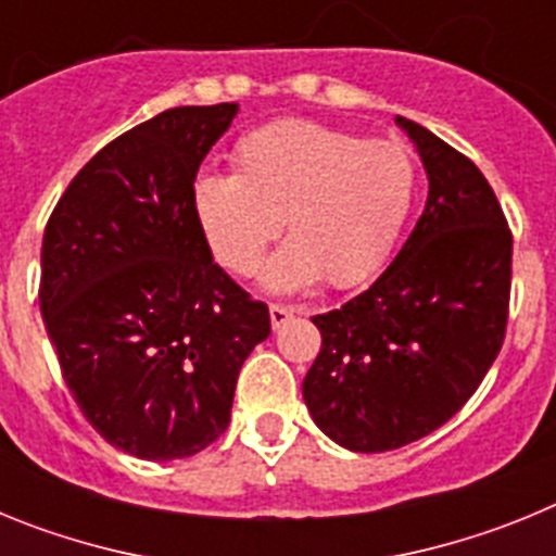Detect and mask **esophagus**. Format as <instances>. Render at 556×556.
<instances>
[{
  "instance_id": "obj_1",
  "label": "esophagus",
  "mask_w": 556,
  "mask_h": 556,
  "mask_svg": "<svg viewBox=\"0 0 556 556\" xmlns=\"http://www.w3.org/2000/svg\"><path fill=\"white\" fill-rule=\"evenodd\" d=\"M294 314L292 306H283V303H269V323H273V328H281L283 323L289 320Z\"/></svg>"
}]
</instances>
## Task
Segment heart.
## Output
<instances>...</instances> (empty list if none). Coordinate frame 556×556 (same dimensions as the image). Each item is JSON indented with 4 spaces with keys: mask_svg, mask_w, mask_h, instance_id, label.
<instances>
[{
    "mask_svg": "<svg viewBox=\"0 0 556 556\" xmlns=\"http://www.w3.org/2000/svg\"><path fill=\"white\" fill-rule=\"evenodd\" d=\"M236 175L205 172L191 211L211 253L250 278L287 219L292 233L264 269L269 289H351L370 281L395 250L417 198L415 155L401 141L365 139L306 119L244 132Z\"/></svg>",
    "mask_w": 556,
    "mask_h": 556,
    "instance_id": "heart-1",
    "label": "heart"
}]
</instances>
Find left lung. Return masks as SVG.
<instances>
[{
  "label": "left lung",
  "instance_id": "1",
  "mask_svg": "<svg viewBox=\"0 0 556 556\" xmlns=\"http://www.w3.org/2000/svg\"><path fill=\"white\" fill-rule=\"evenodd\" d=\"M429 175L415 230L370 289L317 314L323 345L303 378L333 443L381 454L431 434L468 404L509 320L513 230L479 166L397 119Z\"/></svg>",
  "mask_w": 556,
  "mask_h": 556
}]
</instances>
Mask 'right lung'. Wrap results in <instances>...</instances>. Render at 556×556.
Wrapping results in <instances>:
<instances>
[{
    "label": "right lung",
    "instance_id": "add662e5",
    "mask_svg": "<svg viewBox=\"0 0 556 556\" xmlns=\"http://www.w3.org/2000/svg\"><path fill=\"white\" fill-rule=\"evenodd\" d=\"M239 105L141 122L77 172L49 214L41 303L63 381L108 443L184 459L230 424L236 378L269 308L214 262L191 186Z\"/></svg>",
    "mask_w": 556,
    "mask_h": 556
}]
</instances>
